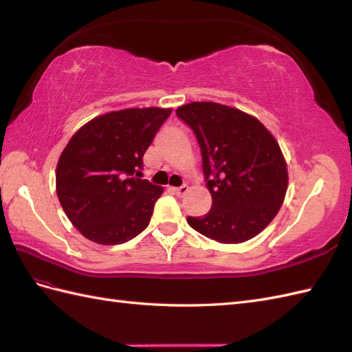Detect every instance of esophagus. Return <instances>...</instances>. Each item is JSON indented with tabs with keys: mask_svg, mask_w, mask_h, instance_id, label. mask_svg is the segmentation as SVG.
Returning <instances> with one entry per match:
<instances>
[{
	"mask_svg": "<svg viewBox=\"0 0 352 352\" xmlns=\"http://www.w3.org/2000/svg\"><path fill=\"white\" fill-rule=\"evenodd\" d=\"M188 186L186 185H182V186H179V188H175V194L179 197V198H182L186 192H188Z\"/></svg>",
	"mask_w": 352,
	"mask_h": 352,
	"instance_id": "34e87169",
	"label": "esophagus"
}]
</instances>
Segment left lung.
I'll return each mask as SVG.
<instances>
[{
  "label": "left lung",
  "instance_id": "left-lung-1",
  "mask_svg": "<svg viewBox=\"0 0 352 352\" xmlns=\"http://www.w3.org/2000/svg\"><path fill=\"white\" fill-rule=\"evenodd\" d=\"M176 116L192 129L211 194V210L188 225L212 241L241 243L278 214L287 189L285 158L273 135L241 110L190 102Z\"/></svg>",
  "mask_w": 352,
  "mask_h": 352
}]
</instances>
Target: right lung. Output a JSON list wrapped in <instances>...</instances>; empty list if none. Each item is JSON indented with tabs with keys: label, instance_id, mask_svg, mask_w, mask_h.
Returning a JSON list of instances; mask_svg holds the SVG:
<instances>
[{
	"label": "right lung",
	"instance_id": "1",
	"mask_svg": "<svg viewBox=\"0 0 352 352\" xmlns=\"http://www.w3.org/2000/svg\"><path fill=\"white\" fill-rule=\"evenodd\" d=\"M170 109H126L91 122L72 136L61 153L57 197L85 238L119 245L146 229L160 188L142 177V157Z\"/></svg>",
	"mask_w": 352,
	"mask_h": 352
}]
</instances>
